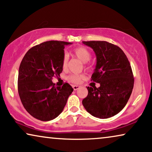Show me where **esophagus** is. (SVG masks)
Listing matches in <instances>:
<instances>
[{
  "instance_id": "1",
  "label": "esophagus",
  "mask_w": 152,
  "mask_h": 152,
  "mask_svg": "<svg viewBox=\"0 0 152 152\" xmlns=\"http://www.w3.org/2000/svg\"><path fill=\"white\" fill-rule=\"evenodd\" d=\"M72 88H73V89L75 91H77V89H79L80 88V86H78V85H73V86H72Z\"/></svg>"
}]
</instances>
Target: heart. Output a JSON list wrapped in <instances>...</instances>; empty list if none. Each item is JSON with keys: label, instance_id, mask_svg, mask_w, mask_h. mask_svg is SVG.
<instances>
[{"label": "heart", "instance_id": "1", "mask_svg": "<svg viewBox=\"0 0 152 152\" xmlns=\"http://www.w3.org/2000/svg\"><path fill=\"white\" fill-rule=\"evenodd\" d=\"M72 55L75 57L78 58L83 63H87L91 58V54L90 51L84 47H78L75 48L72 50ZM67 62L68 57L67 55H65L63 57V60H62V67L64 68H65L67 66ZM85 78H86V77H85L84 75H71L68 77L67 80L70 82L77 84V83H80L82 80H84Z\"/></svg>", "mask_w": 152, "mask_h": 152}]
</instances>
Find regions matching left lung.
<instances>
[{
  "instance_id": "left-lung-1",
  "label": "left lung",
  "mask_w": 152,
  "mask_h": 152,
  "mask_svg": "<svg viewBox=\"0 0 152 152\" xmlns=\"http://www.w3.org/2000/svg\"><path fill=\"white\" fill-rule=\"evenodd\" d=\"M96 55L97 63L91 81L96 88L87 87L88 93L82 100L85 109L94 117L106 119L121 111L134 88V78L125 54L117 45L104 41H83Z\"/></svg>"
}]
</instances>
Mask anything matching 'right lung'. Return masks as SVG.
I'll use <instances>...</instances> for the list:
<instances>
[{
  "label": "right lung",
  "mask_w": 152,
  "mask_h": 152,
  "mask_svg": "<svg viewBox=\"0 0 152 152\" xmlns=\"http://www.w3.org/2000/svg\"><path fill=\"white\" fill-rule=\"evenodd\" d=\"M72 43L45 41L32 47L18 70V91L26 111L41 121L55 119L63 111L73 88L68 83L55 87L52 82L63 70L65 45Z\"/></svg>",
  "instance_id": "add662e5"
}]
</instances>
